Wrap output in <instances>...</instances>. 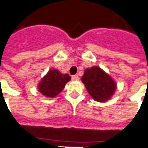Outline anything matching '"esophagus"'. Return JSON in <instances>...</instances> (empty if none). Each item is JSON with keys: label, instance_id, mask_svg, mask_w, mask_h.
Segmentation results:
<instances>
[{"label": "esophagus", "instance_id": "1", "mask_svg": "<svg viewBox=\"0 0 148 148\" xmlns=\"http://www.w3.org/2000/svg\"><path fill=\"white\" fill-rule=\"evenodd\" d=\"M71 78H72V80L73 81H77V80H79V77H78V75H73L72 77H71Z\"/></svg>", "mask_w": 148, "mask_h": 148}]
</instances>
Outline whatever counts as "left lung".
Here are the masks:
<instances>
[{
	"label": "left lung",
	"mask_w": 148,
	"mask_h": 148,
	"mask_svg": "<svg viewBox=\"0 0 148 148\" xmlns=\"http://www.w3.org/2000/svg\"><path fill=\"white\" fill-rule=\"evenodd\" d=\"M82 81L89 95L99 102L110 99L117 88L112 77L99 66L85 69Z\"/></svg>",
	"instance_id": "obj_1"
}]
</instances>
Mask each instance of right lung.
Instances as JSON below:
<instances>
[{"label": "right lung", "instance_id": "1", "mask_svg": "<svg viewBox=\"0 0 148 148\" xmlns=\"http://www.w3.org/2000/svg\"><path fill=\"white\" fill-rule=\"evenodd\" d=\"M71 79L69 74H61L56 69H52L40 80L38 90L45 96L53 98L63 91Z\"/></svg>", "mask_w": 148, "mask_h": 148}]
</instances>
